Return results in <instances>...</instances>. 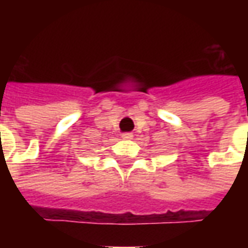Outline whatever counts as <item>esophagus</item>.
<instances>
[{
	"label": "esophagus",
	"instance_id": "1",
	"mask_svg": "<svg viewBox=\"0 0 248 248\" xmlns=\"http://www.w3.org/2000/svg\"><path fill=\"white\" fill-rule=\"evenodd\" d=\"M122 140H133V134L131 133H124L122 134Z\"/></svg>",
	"mask_w": 248,
	"mask_h": 248
}]
</instances>
